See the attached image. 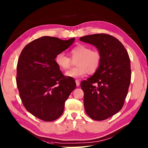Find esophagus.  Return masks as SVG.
<instances>
[{"mask_svg": "<svg viewBox=\"0 0 148 148\" xmlns=\"http://www.w3.org/2000/svg\"><path fill=\"white\" fill-rule=\"evenodd\" d=\"M76 86H79V80H78V79H76Z\"/></svg>", "mask_w": 148, "mask_h": 148, "instance_id": "esophagus-1", "label": "esophagus"}]
</instances>
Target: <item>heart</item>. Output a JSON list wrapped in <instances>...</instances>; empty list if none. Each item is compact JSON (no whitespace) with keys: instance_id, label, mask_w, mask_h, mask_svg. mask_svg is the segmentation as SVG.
I'll list each match as a JSON object with an SVG mask.
<instances>
[{"instance_id":"heart-1","label":"heart","mask_w":148,"mask_h":148,"mask_svg":"<svg viewBox=\"0 0 148 148\" xmlns=\"http://www.w3.org/2000/svg\"><path fill=\"white\" fill-rule=\"evenodd\" d=\"M72 59H76V67L65 72V76L72 78H79L86 74H94L98 70L101 64L102 56L97 49H91L89 46L79 45L74 47L70 51ZM55 62L58 67L62 70L70 67L71 59L64 53H60L55 56Z\"/></svg>"}]
</instances>
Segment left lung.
Here are the masks:
<instances>
[{"instance_id": "1", "label": "left lung", "mask_w": 148, "mask_h": 148, "mask_svg": "<svg viewBox=\"0 0 148 148\" xmlns=\"http://www.w3.org/2000/svg\"><path fill=\"white\" fill-rule=\"evenodd\" d=\"M79 40L95 46L102 56L98 70L81 87L86 114L95 120H104L123 106L131 80L129 56L121 42L108 34H92Z\"/></svg>"}]
</instances>
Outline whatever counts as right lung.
<instances>
[{
	"label": "right lung",
	"mask_w": 148,
	"mask_h": 148,
	"mask_svg": "<svg viewBox=\"0 0 148 148\" xmlns=\"http://www.w3.org/2000/svg\"><path fill=\"white\" fill-rule=\"evenodd\" d=\"M74 40L40 37L28 44L18 58L16 84L22 103L41 120L58 119L76 88L75 81L64 76L55 62V56L70 47Z\"/></svg>",
	"instance_id": "right-lung-1"
}]
</instances>
